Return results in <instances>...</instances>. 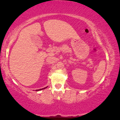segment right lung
<instances>
[{"mask_svg": "<svg viewBox=\"0 0 120 120\" xmlns=\"http://www.w3.org/2000/svg\"><path fill=\"white\" fill-rule=\"evenodd\" d=\"M46 88H47V87H45V88H41V89H39V90H36V91H40V90H44V89H45Z\"/></svg>", "mask_w": 120, "mask_h": 120, "instance_id": "right-lung-1", "label": "right lung"}]
</instances>
